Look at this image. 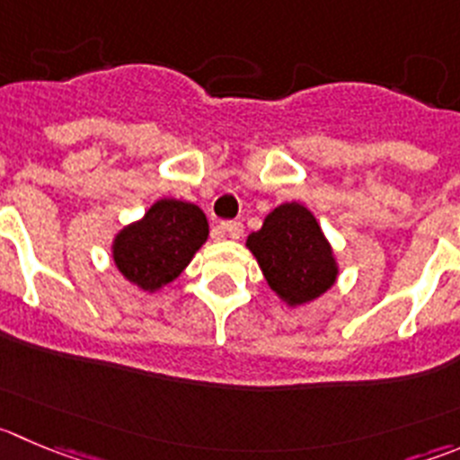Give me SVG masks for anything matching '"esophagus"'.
<instances>
[{"label":"esophagus","mask_w":460,"mask_h":460,"mask_svg":"<svg viewBox=\"0 0 460 460\" xmlns=\"http://www.w3.org/2000/svg\"><path fill=\"white\" fill-rule=\"evenodd\" d=\"M221 233L230 239H239L243 234V223L239 221H223L221 223Z\"/></svg>","instance_id":"esophagus-1"}]
</instances>
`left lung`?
I'll list each match as a JSON object with an SVG mask.
<instances>
[{"label":"left lung","instance_id":"left-lung-1","mask_svg":"<svg viewBox=\"0 0 460 460\" xmlns=\"http://www.w3.org/2000/svg\"><path fill=\"white\" fill-rule=\"evenodd\" d=\"M246 246L260 261L269 287L288 305L318 298L336 279L330 243L314 214L298 203L275 208Z\"/></svg>","mask_w":460,"mask_h":460}]
</instances>
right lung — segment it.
<instances>
[{"instance_id": "1", "label": "right lung", "mask_w": 460, "mask_h": 460, "mask_svg": "<svg viewBox=\"0 0 460 460\" xmlns=\"http://www.w3.org/2000/svg\"><path fill=\"white\" fill-rule=\"evenodd\" d=\"M208 233L200 208L173 199L157 200L142 221L117 234L115 264L126 279L155 291L182 273Z\"/></svg>"}]
</instances>
